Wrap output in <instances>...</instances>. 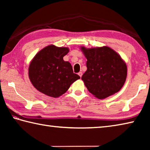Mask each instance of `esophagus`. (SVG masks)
I'll return each instance as SVG.
<instances>
[{"label": "esophagus", "mask_w": 150, "mask_h": 150, "mask_svg": "<svg viewBox=\"0 0 150 150\" xmlns=\"http://www.w3.org/2000/svg\"><path fill=\"white\" fill-rule=\"evenodd\" d=\"M78 75L80 76V77H82V75H83V73L81 72V71H80L79 73H78Z\"/></svg>", "instance_id": "esophagus-1"}]
</instances>
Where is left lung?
Here are the masks:
<instances>
[{
	"label": "left lung",
	"instance_id": "left-lung-1",
	"mask_svg": "<svg viewBox=\"0 0 150 150\" xmlns=\"http://www.w3.org/2000/svg\"><path fill=\"white\" fill-rule=\"evenodd\" d=\"M80 49L87 59V69L81 79L88 91L99 99L118 93L126 79L125 61L106 45L91 48L81 46Z\"/></svg>",
	"mask_w": 150,
	"mask_h": 150
}]
</instances>
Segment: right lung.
<instances>
[{"label":"right lung","instance_id":"add662e5","mask_svg":"<svg viewBox=\"0 0 150 150\" xmlns=\"http://www.w3.org/2000/svg\"><path fill=\"white\" fill-rule=\"evenodd\" d=\"M69 52V47L49 45L30 61V81L40 93L53 98L59 97L72 83L79 79V76L73 73L71 63L63 60Z\"/></svg>","mask_w":150,"mask_h":150}]
</instances>
